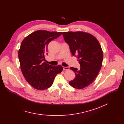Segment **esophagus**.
<instances>
[{
  "instance_id": "esophagus-1",
  "label": "esophagus",
  "mask_w": 124,
  "mask_h": 124,
  "mask_svg": "<svg viewBox=\"0 0 124 124\" xmlns=\"http://www.w3.org/2000/svg\"><path fill=\"white\" fill-rule=\"evenodd\" d=\"M63 70H69V69H70V68L69 67H63Z\"/></svg>"
}]
</instances>
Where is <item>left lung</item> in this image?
<instances>
[{"label": "left lung", "mask_w": 124, "mask_h": 124, "mask_svg": "<svg viewBox=\"0 0 124 124\" xmlns=\"http://www.w3.org/2000/svg\"><path fill=\"white\" fill-rule=\"evenodd\" d=\"M62 34L81 67L79 70L70 68L76 78L69 84L76 89H83L93 82L101 68L103 52L101 45L93 35L86 32H63Z\"/></svg>", "instance_id": "1"}]
</instances>
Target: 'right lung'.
Wrapping results in <instances>:
<instances>
[{
	"mask_svg": "<svg viewBox=\"0 0 124 124\" xmlns=\"http://www.w3.org/2000/svg\"><path fill=\"white\" fill-rule=\"evenodd\" d=\"M62 33L39 30L28 35L22 42L18 53L21 69L26 81L35 89L48 88L63 70L61 65L54 66L44 61L49 43Z\"/></svg>",
	"mask_w": 124,
	"mask_h": 124,
	"instance_id": "right-lung-1",
	"label": "right lung"
}]
</instances>
